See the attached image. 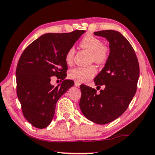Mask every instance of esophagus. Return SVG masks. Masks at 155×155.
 <instances>
[{"instance_id":"1","label":"esophagus","mask_w":155,"mask_h":155,"mask_svg":"<svg viewBox=\"0 0 155 155\" xmlns=\"http://www.w3.org/2000/svg\"><path fill=\"white\" fill-rule=\"evenodd\" d=\"M74 85H75V86H77V87H78V86H79L80 85H81V83L78 82V81H75V82H74Z\"/></svg>"}]
</instances>
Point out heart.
<instances>
[{
	"instance_id": "b5f03b06",
	"label": "heart",
	"mask_w": 155,
	"mask_h": 155,
	"mask_svg": "<svg viewBox=\"0 0 155 155\" xmlns=\"http://www.w3.org/2000/svg\"><path fill=\"white\" fill-rule=\"evenodd\" d=\"M79 45L83 49L90 52L91 62L102 64L105 63L110 57V48L103 44L100 38L91 34H86L83 37ZM74 55V48H69L65 55V61L67 64H71L73 62ZM96 73L95 67L91 65L87 67H75L69 71V76L78 82H86L92 79Z\"/></svg>"
}]
</instances>
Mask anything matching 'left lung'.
<instances>
[{"label": "left lung", "instance_id": "obj_1", "mask_svg": "<svg viewBox=\"0 0 155 155\" xmlns=\"http://www.w3.org/2000/svg\"><path fill=\"white\" fill-rule=\"evenodd\" d=\"M110 43V57L95 78V86L103 90L81 85L79 107L83 114L98 124H106L120 117L129 105L137 90L140 74L138 58L132 45L114 30L94 32ZM98 90V89H97Z\"/></svg>", "mask_w": 155, "mask_h": 155}]
</instances>
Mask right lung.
I'll list each match as a JSON object with an SVG mask.
<instances>
[{"mask_svg": "<svg viewBox=\"0 0 155 155\" xmlns=\"http://www.w3.org/2000/svg\"><path fill=\"white\" fill-rule=\"evenodd\" d=\"M84 30L70 33L43 34L28 45L21 55L16 69L17 94L25 119L38 128L51 124L59 98L74 86L65 79L67 64L65 55ZM52 76L63 80L53 86Z\"/></svg>", "mask_w": 155, "mask_h": 155, "instance_id": "1", "label": "right lung"}]
</instances>
